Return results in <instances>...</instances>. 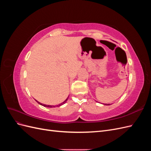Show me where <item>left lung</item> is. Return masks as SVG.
<instances>
[{"label":"left lung","mask_w":151,"mask_h":151,"mask_svg":"<svg viewBox=\"0 0 151 151\" xmlns=\"http://www.w3.org/2000/svg\"><path fill=\"white\" fill-rule=\"evenodd\" d=\"M105 105H109V104H105Z\"/></svg>","instance_id":"8db88e82"}]
</instances>
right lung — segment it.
I'll list each match as a JSON object with an SVG mask.
<instances>
[{"label":"right lung","instance_id":"obj_1","mask_svg":"<svg viewBox=\"0 0 151 151\" xmlns=\"http://www.w3.org/2000/svg\"><path fill=\"white\" fill-rule=\"evenodd\" d=\"M67 99H68V98H67L64 101H63V103H60V104H59L58 105H57V106H61V105H62V104H63L64 103H66V101H67ZM40 104H41V105H42V106H46V107H50V108H52V107H55V106H51V105H47V104H42V103H40V102H38V101H37Z\"/></svg>","mask_w":151,"mask_h":151}]
</instances>
